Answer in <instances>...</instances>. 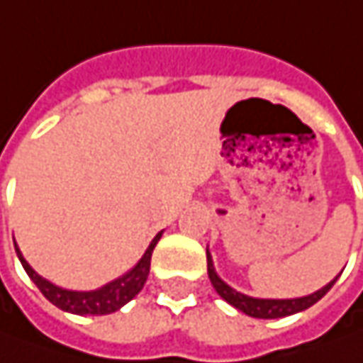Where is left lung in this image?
<instances>
[{"label": "left lung", "instance_id": "obj_1", "mask_svg": "<svg viewBox=\"0 0 363 363\" xmlns=\"http://www.w3.org/2000/svg\"><path fill=\"white\" fill-rule=\"evenodd\" d=\"M206 258H208V277H210L218 295L224 301H228L232 307L240 309L242 313L250 315V317H257V319H277V317H286V315L305 311V309H309L311 305H315L317 301L321 299L333 286V283L337 281V277H335L329 285L319 289L313 295H307V297H301V299H252V297H246L242 293L234 291L232 286L226 285L218 277L216 271H214V264H212V257H210L208 250H206Z\"/></svg>", "mask_w": 363, "mask_h": 363}]
</instances>
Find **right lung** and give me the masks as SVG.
I'll return each instance as SVG.
<instances>
[{
    "instance_id": "right-lung-1",
    "label": "right lung",
    "mask_w": 363,
    "mask_h": 363,
    "mask_svg": "<svg viewBox=\"0 0 363 363\" xmlns=\"http://www.w3.org/2000/svg\"><path fill=\"white\" fill-rule=\"evenodd\" d=\"M161 238V232L153 238V242L149 244V248L145 250L143 258L137 262V267L131 269L125 277H121L117 281L108 283V285L101 286L96 291H89V293H80V291H66V289H60V286L52 285L50 281L42 279L38 272L26 262V258L21 257L20 248L16 246V252L20 257L21 267L26 269L28 277L35 283V286L42 291V295L52 303L56 305L58 309L62 311H68V313H77V315H106L113 313L121 309L125 303L129 301L143 289L147 281V274H149V267H151V252L155 248V244Z\"/></svg>"
}]
</instances>
